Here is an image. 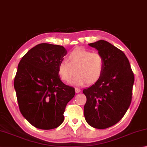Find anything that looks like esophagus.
Returning <instances> with one entry per match:
<instances>
[{"label":"esophagus","instance_id":"34e87169","mask_svg":"<svg viewBox=\"0 0 147 147\" xmlns=\"http://www.w3.org/2000/svg\"><path fill=\"white\" fill-rule=\"evenodd\" d=\"M75 91H76V93H79V92H81V90L78 88H75Z\"/></svg>","mask_w":147,"mask_h":147}]
</instances>
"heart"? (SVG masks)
<instances>
[{
    "label": "heart",
    "mask_w": 147,
    "mask_h": 147,
    "mask_svg": "<svg viewBox=\"0 0 147 147\" xmlns=\"http://www.w3.org/2000/svg\"><path fill=\"white\" fill-rule=\"evenodd\" d=\"M67 61H62L58 66V74L63 81L68 83L76 74L78 76L72 83L76 85L94 84L101 78L104 59L100 53L76 48L69 54Z\"/></svg>",
    "instance_id": "obj_1"
}]
</instances>
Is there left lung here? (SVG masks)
Masks as SVG:
<instances>
[{"label":"left lung","mask_w":147,"mask_h":147,"mask_svg":"<svg viewBox=\"0 0 147 147\" xmlns=\"http://www.w3.org/2000/svg\"><path fill=\"white\" fill-rule=\"evenodd\" d=\"M104 59L99 80L83 90L86 97L84 115L91 127L105 129L118 123L130 107L134 76L125 54L112 44L99 40L89 44Z\"/></svg>","instance_id":"left-lung-1"}]
</instances>
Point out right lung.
I'll return each instance as SVG.
<instances>
[{
	"label": "right lung",
	"mask_w": 147,
	"mask_h": 147,
	"mask_svg": "<svg viewBox=\"0 0 147 147\" xmlns=\"http://www.w3.org/2000/svg\"><path fill=\"white\" fill-rule=\"evenodd\" d=\"M67 51L63 46L42 43L23 56L14 80L20 111L39 129L58 127L64 121L68 102L75 89L61 81L58 66Z\"/></svg>",
	"instance_id": "right-lung-1"
}]
</instances>
